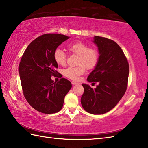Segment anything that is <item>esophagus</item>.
Wrapping results in <instances>:
<instances>
[{
    "mask_svg": "<svg viewBox=\"0 0 148 148\" xmlns=\"http://www.w3.org/2000/svg\"><path fill=\"white\" fill-rule=\"evenodd\" d=\"M71 83H72V84H73V85H76V84H78V83L76 82V81H72Z\"/></svg>",
    "mask_w": 148,
    "mask_h": 148,
    "instance_id": "esophagus-1",
    "label": "esophagus"
}]
</instances>
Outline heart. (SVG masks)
I'll return each mask as SVG.
<instances>
[{
	"label": "heart",
	"instance_id": "1",
	"mask_svg": "<svg viewBox=\"0 0 148 148\" xmlns=\"http://www.w3.org/2000/svg\"><path fill=\"white\" fill-rule=\"evenodd\" d=\"M68 49L73 54L78 55L77 66L69 67L63 71L65 77L72 80H77L87 69H92L96 66L99 61V53L98 49L94 47H88L86 43L81 41L72 42L67 46ZM53 57L58 65H64L67 61V55L60 48L55 50Z\"/></svg>",
	"mask_w": 148,
	"mask_h": 148
}]
</instances>
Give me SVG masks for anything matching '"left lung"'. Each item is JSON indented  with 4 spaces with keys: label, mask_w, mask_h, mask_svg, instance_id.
<instances>
[{
    "label": "left lung",
    "mask_w": 148,
    "mask_h": 148,
    "mask_svg": "<svg viewBox=\"0 0 148 148\" xmlns=\"http://www.w3.org/2000/svg\"><path fill=\"white\" fill-rule=\"evenodd\" d=\"M99 58L94 70L87 78L90 83H99L96 88L82 84L84 93L81 99L83 109L93 114L111 111L126 92L129 65L123 51L114 40L95 36Z\"/></svg>",
    "instance_id": "8db88e82"
}]
</instances>
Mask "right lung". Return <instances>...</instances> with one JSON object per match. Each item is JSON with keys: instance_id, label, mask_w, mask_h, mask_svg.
Instances as JSON below:
<instances>
[{"instance_id": "right-lung-1", "label": "right lung", "mask_w": 148, "mask_h": 148, "mask_svg": "<svg viewBox=\"0 0 148 148\" xmlns=\"http://www.w3.org/2000/svg\"><path fill=\"white\" fill-rule=\"evenodd\" d=\"M69 37L46 34L28 46L19 65L22 90L27 101L34 109L45 114L60 111L72 84L62 78L58 83L51 79L58 73L53 53Z\"/></svg>"}]
</instances>
